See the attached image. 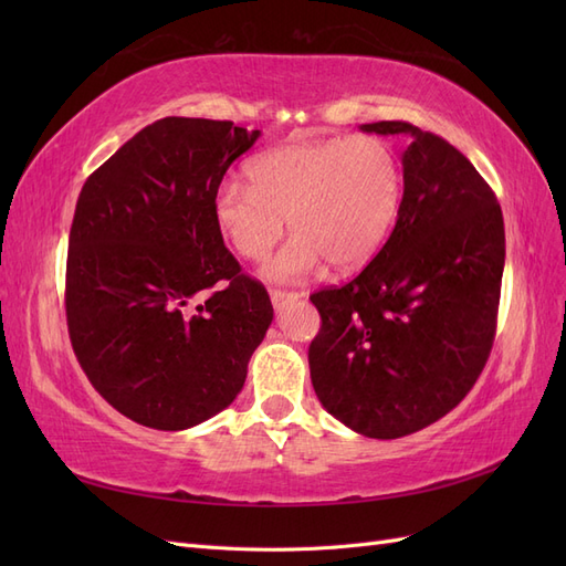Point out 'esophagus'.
Wrapping results in <instances>:
<instances>
[{
	"mask_svg": "<svg viewBox=\"0 0 566 566\" xmlns=\"http://www.w3.org/2000/svg\"><path fill=\"white\" fill-rule=\"evenodd\" d=\"M300 297H302L300 293H287V290H271V304L276 312H281L283 306H287L290 302H295Z\"/></svg>",
	"mask_w": 566,
	"mask_h": 566,
	"instance_id": "esophagus-1",
	"label": "esophagus"
}]
</instances>
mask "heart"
<instances>
[{
	"instance_id": "b5f03b06",
	"label": "heart",
	"mask_w": 566,
	"mask_h": 566,
	"mask_svg": "<svg viewBox=\"0 0 566 566\" xmlns=\"http://www.w3.org/2000/svg\"><path fill=\"white\" fill-rule=\"evenodd\" d=\"M250 186L224 181L214 221L233 252L260 260L287 227L295 235L262 264L269 281H302L325 262L368 264L397 219L401 165L375 136L283 144L248 165Z\"/></svg>"
}]
</instances>
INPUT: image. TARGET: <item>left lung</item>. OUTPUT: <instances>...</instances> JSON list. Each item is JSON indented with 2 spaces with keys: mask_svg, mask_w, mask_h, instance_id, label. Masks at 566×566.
Here are the masks:
<instances>
[{
  "mask_svg": "<svg viewBox=\"0 0 566 566\" xmlns=\"http://www.w3.org/2000/svg\"><path fill=\"white\" fill-rule=\"evenodd\" d=\"M408 134L397 227L354 281L312 295L318 401L349 430L399 439L437 422L476 382L495 335L505 266L503 212L489 184L441 136Z\"/></svg>",
  "mask_w": 566,
  "mask_h": 566,
  "instance_id": "left-lung-1",
  "label": "left lung"
}]
</instances>
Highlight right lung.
I'll return each instance as SVG.
<instances>
[{
  "mask_svg": "<svg viewBox=\"0 0 566 566\" xmlns=\"http://www.w3.org/2000/svg\"><path fill=\"white\" fill-rule=\"evenodd\" d=\"M260 136L163 117L82 186L67 333L94 389L144 427L179 432L231 406L271 325L264 285L241 273L214 221L221 179Z\"/></svg>",
  "mask_w": 566,
  "mask_h": 566,
  "instance_id": "right-lung-1",
  "label": "right lung"
}]
</instances>
